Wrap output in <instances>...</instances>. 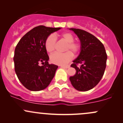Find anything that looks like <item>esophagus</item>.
<instances>
[{
	"label": "esophagus",
	"mask_w": 123,
	"mask_h": 123,
	"mask_svg": "<svg viewBox=\"0 0 123 123\" xmlns=\"http://www.w3.org/2000/svg\"><path fill=\"white\" fill-rule=\"evenodd\" d=\"M61 67L63 68H69L70 67V65H61Z\"/></svg>",
	"instance_id": "obj_1"
}]
</instances>
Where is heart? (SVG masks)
I'll return each instance as SVG.
<instances>
[{"label":"heart","instance_id":"obj_1","mask_svg":"<svg viewBox=\"0 0 123 123\" xmlns=\"http://www.w3.org/2000/svg\"><path fill=\"white\" fill-rule=\"evenodd\" d=\"M61 37L63 40L67 43L65 48V51L67 52L64 53L55 52L50 56L51 62L53 64L64 65L71 61L73 58V54H76L79 52L80 49V45L78 43L74 41V37L71 33L66 32L62 34ZM56 43V38L55 35L51 34L47 38L45 41V48L47 51L49 53L53 52L55 50Z\"/></svg>","mask_w":123,"mask_h":123}]
</instances>
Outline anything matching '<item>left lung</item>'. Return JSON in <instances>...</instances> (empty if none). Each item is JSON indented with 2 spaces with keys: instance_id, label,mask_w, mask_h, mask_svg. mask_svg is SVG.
Segmentation results:
<instances>
[{
  "instance_id": "8db88e82",
  "label": "left lung",
  "mask_w": 123,
  "mask_h": 123,
  "mask_svg": "<svg viewBox=\"0 0 123 123\" xmlns=\"http://www.w3.org/2000/svg\"><path fill=\"white\" fill-rule=\"evenodd\" d=\"M77 35L80 42V52L71 67L76 74L69 80L75 89L87 91L98 84L105 73L107 56L103 44L93 35L78 29H69ZM78 63L81 65L77 66Z\"/></svg>"
}]
</instances>
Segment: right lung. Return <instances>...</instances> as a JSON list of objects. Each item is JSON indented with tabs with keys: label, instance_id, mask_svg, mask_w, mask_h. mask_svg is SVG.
<instances>
[{
	"label": "right lung",
	"instance_id": "right-lung-1",
	"mask_svg": "<svg viewBox=\"0 0 123 123\" xmlns=\"http://www.w3.org/2000/svg\"><path fill=\"white\" fill-rule=\"evenodd\" d=\"M61 29L36 27L25 34L16 45L13 58L14 70L18 80L27 89H44L54 77L58 66L48 63L45 41L51 33ZM40 63L42 66L39 65Z\"/></svg>",
	"mask_w": 123,
	"mask_h": 123
}]
</instances>
